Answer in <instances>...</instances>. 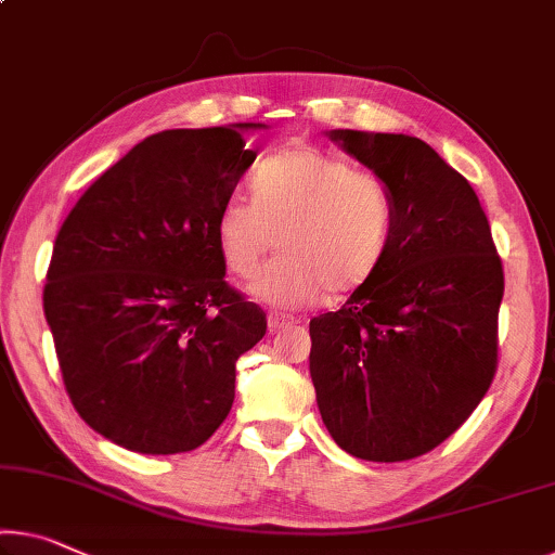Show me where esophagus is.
<instances>
[{
	"label": "esophagus",
	"mask_w": 555,
	"mask_h": 555,
	"mask_svg": "<svg viewBox=\"0 0 555 555\" xmlns=\"http://www.w3.org/2000/svg\"><path fill=\"white\" fill-rule=\"evenodd\" d=\"M268 325H270L272 332H280L285 327L297 325V318H293V314H285V312H270L268 314Z\"/></svg>",
	"instance_id": "obj_1"
}]
</instances>
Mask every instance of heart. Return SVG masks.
<instances>
[{
    "label": "heart",
    "instance_id": "b5f03b06",
    "mask_svg": "<svg viewBox=\"0 0 555 555\" xmlns=\"http://www.w3.org/2000/svg\"><path fill=\"white\" fill-rule=\"evenodd\" d=\"M397 198L374 170L347 158L297 146L268 156L253 173V193H230L220 203L216 241L228 270L253 278L275 245L253 295L272 307H305L332 289L362 285L391 245Z\"/></svg>",
    "mask_w": 555,
    "mask_h": 555
}]
</instances>
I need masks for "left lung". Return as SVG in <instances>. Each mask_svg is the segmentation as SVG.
Returning a JSON list of instances; mask_svg holds the SVG:
<instances>
[{"label":"left lung","mask_w":555,"mask_h":555,"mask_svg":"<svg viewBox=\"0 0 555 555\" xmlns=\"http://www.w3.org/2000/svg\"><path fill=\"white\" fill-rule=\"evenodd\" d=\"M391 185V245L337 312L310 320L332 439L366 462L422 456L462 426L499 366L504 266L466 178L404 133L332 131Z\"/></svg>","instance_id":"obj_1"}]
</instances>
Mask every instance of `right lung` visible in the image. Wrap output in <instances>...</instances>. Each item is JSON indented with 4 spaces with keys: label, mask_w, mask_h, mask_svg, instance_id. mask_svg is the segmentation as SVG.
Segmentation results:
<instances>
[{
    "label": "right lung",
    "mask_w": 555,
    "mask_h": 555,
    "mask_svg": "<svg viewBox=\"0 0 555 555\" xmlns=\"http://www.w3.org/2000/svg\"><path fill=\"white\" fill-rule=\"evenodd\" d=\"M170 129L133 146L66 216L44 314L83 422L139 454H181L216 434L235 362L266 312L225 283L218 208L255 160L243 131Z\"/></svg>",
    "instance_id": "obj_1"
}]
</instances>
